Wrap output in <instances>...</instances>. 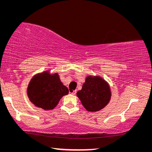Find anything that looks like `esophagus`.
I'll use <instances>...</instances> for the list:
<instances>
[{"label": "esophagus", "mask_w": 152, "mask_h": 152, "mask_svg": "<svg viewBox=\"0 0 152 152\" xmlns=\"http://www.w3.org/2000/svg\"><path fill=\"white\" fill-rule=\"evenodd\" d=\"M69 93H70V94H72V95H75L77 93L76 91H74V90H70L69 91Z\"/></svg>", "instance_id": "esophagus-1"}]
</instances>
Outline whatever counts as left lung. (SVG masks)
I'll return each instance as SVG.
<instances>
[{
    "label": "left lung",
    "mask_w": 152,
    "mask_h": 152,
    "mask_svg": "<svg viewBox=\"0 0 152 152\" xmlns=\"http://www.w3.org/2000/svg\"><path fill=\"white\" fill-rule=\"evenodd\" d=\"M77 96L88 112H98L107 105L111 98L107 82L99 76H88Z\"/></svg>",
    "instance_id": "left-lung-1"
}]
</instances>
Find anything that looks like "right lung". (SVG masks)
I'll return each instance as SVG.
<instances>
[{
	"label": "right lung",
	"instance_id": "add662e5",
	"mask_svg": "<svg viewBox=\"0 0 152 152\" xmlns=\"http://www.w3.org/2000/svg\"><path fill=\"white\" fill-rule=\"evenodd\" d=\"M27 94L36 107L48 110L56 107L63 96L68 94V89L61 82L58 73L50 75L46 71L32 78Z\"/></svg>",
	"mask_w": 152,
	"mask_h": 152
}]
</instances>
